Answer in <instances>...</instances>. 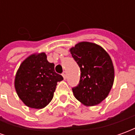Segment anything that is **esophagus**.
Returning a JSON list of instances; mask_svg holds the SVG:
<instances>
[{
  "label": "esophagus",
  "mask_w": 135,
  "mask_h": 135,
  "mask_svg": "<svg viewBox=\"0 0 135 135\" xmlns=\"http://www.w3.org/2000/svg\"><path fill=\"white\" fill-rule=\"evenodd\" d=\"M62 76L64 77V79H66V71H64V72L62 73Z\"/></svg>",
  "instance_id": "1"
}]
</instances>
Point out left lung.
Wrapping results in <instances>:
<instances>
[{
    "label": "left lung",
    "instance_id": "8db88e82",
    "mask_svg": "<svg viewBox=\"0 0 135 135\" xmlns=\"http://www.w3.org/2000/svg\"><path fill=\"white\" fill-rule=\"evenodd\" d=\"M70 52L81 71L79 84L72 88L74 97L85 105L99 104L113 86L114 69L110 57L103 47L88 42L76 44Z\"/></svg>",
    "mask_w": 135,
    "mask_h": 135
}]
</instances>
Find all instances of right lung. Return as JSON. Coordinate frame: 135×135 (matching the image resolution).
Returning <instances> with one entry per match:
<instances>
[{
    "label": "right lung",
    "mask_w": 135,
    "mask_h": 135,
    "mask_svg": "<svg viewBox=\"0 0 135 135\" xmlns=\"http://www.w3.org/2000/svg\"><path fill=\"white\" fill-rule=\"evenodd\" d=\"M47 61L45 53L33 54L20 65L15 77V89L19 98L28 107L42 108L53 99L57 82L63 80Z\"/></svg>",
    "instance_id": "right-lung-1"
}]
</instances>
